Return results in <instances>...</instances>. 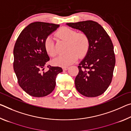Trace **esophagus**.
<instances>
[{
	"instance_id": "34e87169",
	"label": "esophagus",
	"mask_w": 131,
	"mask_h": 131,
	"mask_svg": "<svg viewBox=\"0 0 131 131\" xmlns=\"http://www.w3.org/2000/svg\"><path fill=\"white\" fill-rule=\"evenodd\" d=\"M68 69H69V68H68V67H63V68H62V69H63V70H64V71H65V70H67Z\"/></svg>"
}]
</instances>
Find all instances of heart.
Instances as JSON below:
<instances>
[{
  "mask_svg": "<svg viewBox=\"0 0 131 131\" xmlns=\"http://www.w3.org/2000/svg\"><path fill=\"white\" fill-rule=\"evenodd\" d=\"M56 36L60 39L66 41V51L65 54L59 55L53 60L56 65L68 66L75 62L79 57H83L86 55L89 48V39L84 32L76 33L75 30L66 27L59 29ZM43 46L46 52L51 57L57 55L54 42L50 36L45 38Z\"/></svg>",
  "mask_w": 131,
  "mask_h": 131,
  "instance_id": "b5f03b06",
  "label": "heart"
}]
</instances>
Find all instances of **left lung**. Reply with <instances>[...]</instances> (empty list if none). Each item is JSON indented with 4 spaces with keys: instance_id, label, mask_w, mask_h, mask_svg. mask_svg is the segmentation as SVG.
<instances>
[{
    "instance_id": "obj_1",
    "label": "left lung",
    "mask_w": 131,
    "mask_h": 131,
    "mask_svg": "<svg viewBox=\"0 0 131 131\" xmlns=\"http://www.w3.org/2000/svg\"><path fill=\"white\" fill-rule=\"evenodd\" d=\"M66 25L88 36L89 48L78 66L74 83L77 90L88 97H95L105 92L110 84L115 64L114 47L103 27L92 20L69 23Z\"/></svg>"
}]
</instances>
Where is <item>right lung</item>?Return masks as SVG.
<instances>
[{"label":"right lung","instance_id":"right-lung-1","mask_svg":"<svg viewBox=\"0 0 131 131\" xmlns=\"http://www.w3.org/2000/svg\"><path fill=\"white\" fill-rule=\"evenodd\" d=\"M59 24L32 23L26 27L14 45L13 68L19 86L25 92L36 97L48 95L54 90L56 78L63 70L58 66L44 67L49 57L45 51V38L59 27Z\"/></svg>","mask_w":131,"mask_h":131}]
</instances>
